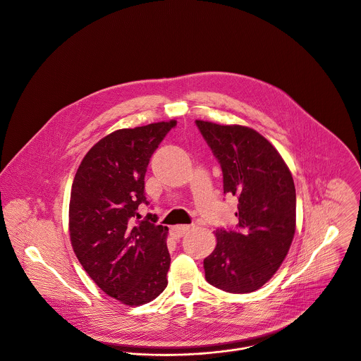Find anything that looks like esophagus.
<instances>
[{
    "label": "esophagus",
    "mask_w": 361,
    "mask_h": 361,
    "mask_svg": "<svg viewBox=\"0 0 361 361\" xmlns=\"http://www.w3.org/2000/svg\"><path fill=\"white\" fill-rule=\"evenodd\" d=\"M188 230H190V226H187V224H180V226L171 227L170 234H171V237H174V238H180V237H183Z\"/></svg>",
    "instance_id": "1"
}]
</instances>
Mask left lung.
I'll use <instances>...</instances> for the list:
<instances>
[{
	"label": "left lung",
	"mask_w": 361,
	"mask_h": 361,
	"mask_svg": "<svg viewBox=\"0 0 361 361\" xmlns=\"http://www.w3.org/2000/svg\"><path fill=\"white\" fill-rule=\"evenodd\" d=\"M223 171V192L237 198V230L217 228L205 278L227 293L262 288L281 268L295 233V188L286 161L250 127L195 121Z\"/></svg>",
	"instance_id": "left-lung-1"
}]
</instances>
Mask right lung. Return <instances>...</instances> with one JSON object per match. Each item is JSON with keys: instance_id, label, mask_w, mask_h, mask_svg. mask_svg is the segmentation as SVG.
<instances>
[{"instance_id": "right-lung-1", "label": "right lung", "mask_w": 361, "mask_h": 361, "mask_svg": "<svg viewBox=\"0 0 361 361\" xmlns=\"http://www.w3.org/2000/svg\"><path fill=\"white\" fill-rule=\"evenodd\" d=\"M177 121L117 130L93 145L73 178L70 238L90 279L126 305L154 300L167 286L169 228L147 219L134 223L145 202L149 159ZM152 218V224L148 219Z\"/></svg>"}]
</instances>
